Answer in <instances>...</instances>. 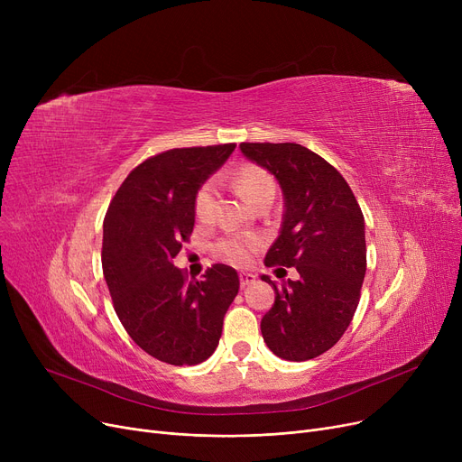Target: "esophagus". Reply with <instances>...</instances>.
I'll return each instance as SVG.
<instances>
[{
	"mask_svg": "<svg viewBox=\"0 0 462 462\" xmlns=\"http://www.w3.org/2000/svg\"><path fill=\"white\" fill-rule=\"evenodd\" d=\"M256 281V277L253 273H239V284L241 288H245L249 284H253Z\"/></svg>",
	"mask_w": 462,
	"mask_h": 462,
	"instance_id": "esophagus-1",
	"label": "esophagus"
}]
</instances>
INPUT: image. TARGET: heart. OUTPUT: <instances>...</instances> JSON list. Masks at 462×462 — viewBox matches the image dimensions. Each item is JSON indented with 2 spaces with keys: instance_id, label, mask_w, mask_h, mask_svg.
Wrapping results in <instances>:
<instances>
[{
  "instance_id": "1",
  "label": "heart",
  "mask_w": 462,
  "mask_h": 462,
  "mask_svg": "<svg viewBox=\"0 0 462 462\" xmlns=\"http://www.w3.org/2000/svg\"><path fill=\"white\" fill-rule=\"evenodd\" d=\"M234 185L236 189L244 194V199L251 202L253 206L263 199V197H273L275 194V180L268 170L258 166V164H244L236 170L234 174ZM215 197H217V189L213 181H206L199 187L197 194L192 199V211L194 218L199 223H211L215 217ZM256 249V241L251 237L244 236H226L221 237L215 244V253L221 256L223 260L236 263V265H244L251 260L253 253Z\"/></svg>"
}]
</instances>
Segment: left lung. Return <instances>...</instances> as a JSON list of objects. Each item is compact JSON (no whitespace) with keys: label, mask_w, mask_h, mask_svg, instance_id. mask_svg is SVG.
Wrapping results in <instances>:
<instances>
[{"label":"left lung","mask_w":462,"mask_h":462,"mask_svg":"<svg viewBox=\"0 0 462 462\" xmlns=\"http://www.w3.org/2000/svg\"><path fill=\"white\" fill-rule=\"evenodd\" d=\"M241 152L277 178L284 215L265 265H286L298 281L273 284L275 303L260 329L288 361L328 352L348 329L367 270L365 223L346 180L326 159L294 142H241Z\"/></svg>","instance_id":"1"}]
</instances>
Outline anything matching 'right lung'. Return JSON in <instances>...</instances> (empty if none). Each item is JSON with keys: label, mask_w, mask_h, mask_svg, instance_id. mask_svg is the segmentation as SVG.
I'll list each match as a JSON object with an SVG mask.
<instances>
[{"label": "right lung", "mask_w": 462, "mask_h": 462, "mask_svg": "<svg viewBox=\"0 0 462 462\" xmlns=\"http://www.w3.org/2000/svg\"><path fill=\"white\" fill-rule=\"evenodd\" d=\"M236 143L176 148L140 162L103 225V273L133 341L170 365H199L217 348L239 290L234 268L213 263L189 281L172 260L194 226L192 199Z\"/></svg>", "instance_id": "add662e5"}]
</instances>
